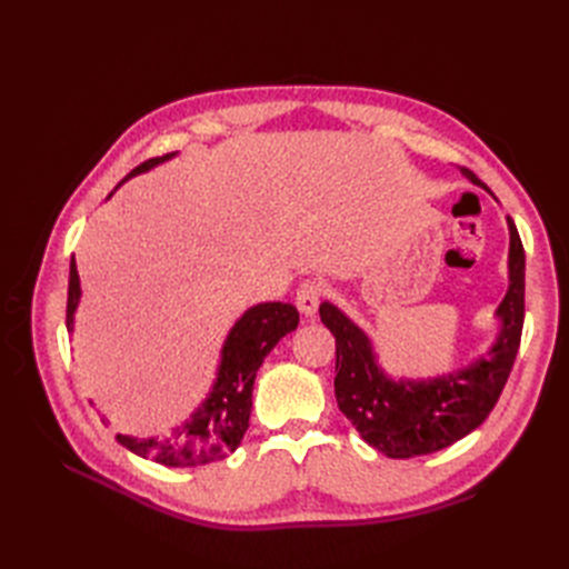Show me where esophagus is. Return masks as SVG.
<instances>
[{
  "instance_id": "esophagus-1",
  "label": "esophagus",
  "mask_w": 569,
  "mask_h": 569,
  "mask_svg": "<svg viewBox=\"0 0 569 569\" xmlns=\"http://www.w3.org/2000/svg\"><path fill=\"white\" fill-rule=\"evenodd\" d=\"M325 282L322 280H303L297 289V306L303 316H313L318 311V303L325 295Z\"/></svg>"
}]
</instances>
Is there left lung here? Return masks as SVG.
I'll return each instance as SVG.
<instances>
[{"label": "left lung", "instance_id": "8db88e82", "mask_svg": "<svg viewBox=\"0 0 569 569\" xmlns=\"http://www.w3.org/2000/svg\"><path fill=\"white\" fill-rule=\"evenodd\" d=\"M460 170L481 184L470 168ZM508 228L510 287L498 306L501 335L470 368L437 380L393 382L375 363L363 330L332 303L320 306V320L337 341V406L372 449L389 458L427 456L468 437L489 418L518 356L525 322V247L512 218Z\"/></svg>", "mask_w": 569, "mask_h": 569}]
</instances>
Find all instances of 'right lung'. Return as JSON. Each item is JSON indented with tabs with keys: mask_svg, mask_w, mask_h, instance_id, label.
Instances as JSON below:
<instances>
[{
	"mask_svg": "<svg viewBox=\"0 0 569 569\" xmlns=\"http://www.w3.org/2000/svg\"><path fill=\"white\" fill-rule=\"evenodd\" d=\"M173 153L149 159L137 166L132 176L168 161ZM126 178V180H128ZM123 180V182H126ZM80 299L78 268L71 258V274H68V303H66V327L73 330V313ZM299 311L297 306L270 301L258 303L234 322L226 347H222V360L218 370V380L206 399L184 425L176 427L173 432L159 439H132L116 435L118 443L128 451L153 458L168 468H197V465L213 462L216 458H226L242 441L249 416H251V391L256 372L261 368L263 358L284 335L297 330Z\"/></svg>",
	"mask_w": 569,
	"mask_h": 569,
	"instance_id": "add662e5",
	"label": "right lung"
}]
</instances>
